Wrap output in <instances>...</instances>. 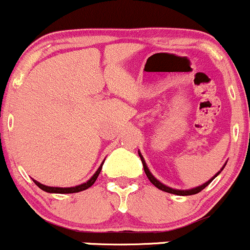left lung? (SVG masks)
Returning <instances> with one entry per match:
<instances>
[{"mask_svg": "<svg viewBox=\"0 0 250 250\" xmlns=\"http://www.w3.org/2000/svg\"><path fill=\"white\" fill-rule=\"evenodd\" d=\"M139 155H140V159H141V161H142L143 169H145V173H146V175H147V177L149 179V181H150V182L153 183V185L155 186V187L159 188V189H161V190L166 191V193H170V194H175V195H182V196H187V195H194V194L200 193V191H201V190H203V189H205L206 187H207V186L209 185V183H210L211 181H213V180L215 179V177H216L217 175H219V174L221 173V170H222V169L226 167V163H225V166H223L222 169H221V170L219 171V173H217L216 175H215V176L213 177V179H210L209 181H207V182H206V183H203L202 186H199V187L193 188V189H187V190H179V189H173V188H170V187H167V186L163 185V183L160 182L159 180L155 179V177L153 176V174H151L150 171H149V169H148V167H147V165H146L145 159H143V156L141 155V153H140V151H139Z\"/></svg>", "mask_w": 250, "mask_h": 250, "instance_id": "obj_1", "label": "left lung"}]
</instances>
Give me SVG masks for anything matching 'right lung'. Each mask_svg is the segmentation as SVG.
Wrapping results in <instances>:
<instances>
[{"mask_svg":"<svg viewBox=\"0 0 250 250\" xmlns=\"http://www.w3.org/2000/svg\"><path fill=\"white\" fill-rule=\"evenodd\" d=\"M102 166H103V162L102 165L100 166L99 169L96 170V173L93 175V176L90 177V180H88L87 182L82 183V185L80 186H75V187H69V188H61V187H49V186H44L42 185V183L37 182V181L33 180L34 182H35V185L37 186L39 188H41L42 190L47 191V193H56V194H71V193H79V191H82V190H85V189H88L89 187H91V186L95 183V181L97 179V176L100 175V171H101L102 169Z\"/></svg>","mask_w":250,"mask_h":250,"instance_id":"right-lung-1","label":"right lung"}]
</instances>
